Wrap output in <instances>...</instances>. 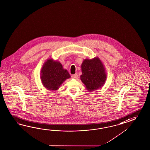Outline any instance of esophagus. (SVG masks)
Segmentation results:
<instances>
[{"label":"esophagus","instance_id":"obj_1","mask_svg":"<svg viewBox=\"0 0 150 150\" xmlns=\"http://www.w3.org/2000/svg\"><path fill=\"white\" fill-rule=\"evenodd\" d=\"M71 77H72V79H78V75H77V74H74V75H73L71 76Z\"/></svg>","mask_w":150,"mask_h":150}]
</instances>
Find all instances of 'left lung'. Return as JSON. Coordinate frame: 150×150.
<instances>
[{"label":"left lung","mask_w":150,"mask_h":150,"mask_svg":"<svg viewBox=\"0 0 150 150\" xmlns=\"http://www.w3.org/2000/svg\"><path fill=\"white\" fill-rule=\"evenodd\" d=\"M81 80L89 92L101 88L105 83L107 74L105 67L98 57L85 59L81 64Z\"/></svg>","instance_id":"obj_1"}]
</instances>
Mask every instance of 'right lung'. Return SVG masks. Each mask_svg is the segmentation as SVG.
Here are the masks:
<instances>
[{"label":"right lung","instance_id":"1","mask_svg":"<svg viewBox=\"0 0 150 150\" xmlns=\"http://www.w3.org/2000/svg\"><path fill=\"white\" fill-rule=\"evenodd\" d=\"M68 71L62 64L48 59L44 62L40 71V80L44 87L50 91H56L64 81L70 78Z\"/></svg>","mask_w":150,"mask_h":150}]
</instances>
